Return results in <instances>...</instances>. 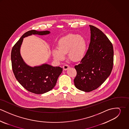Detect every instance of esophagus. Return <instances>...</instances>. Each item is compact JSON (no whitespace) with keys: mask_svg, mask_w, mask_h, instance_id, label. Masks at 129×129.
<instances>
[{"mask_svg":"<svg viewBox=\"0 0 129 129\" xmlns=\"http://www.w3.org/2000/svg\"><path fill=\"white\" fill-rule=\"evenodd\" d=\"M70 67L68 64H65V65H64V66H63V69L64 70L66 71V70H67L68 69H69Z\"/></svg>","mask_w":129,"mask_h":129,"instance_id":"1","label":"esophagus"}]
</instances>
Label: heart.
Instances as JSON below:
<instances>
[{
    "mask_svg": "<svg viewBox=\"0 0 129 129\" xmlns=\"http://www.w3.org/2000/svg\"><path fill=\"white\" fill-rule=\"evenodd\" d=\"M58 48L52 51L53 55L57 61L63 60L66 54L73 61L82 59L86 52L87 44L85 39L80 35L70 34L62 38L58 42Z\"/></svg>",
    "mask_w": 129,
    "mask_h": 129,
    "instance_id": "heart-1",
    "label": "heart"
}]
</instances>
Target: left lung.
I'll return each instance as SVG.
<instances>
[{"label":"left lung","mask_w":129,"mask_h":129,"mask_svg":"<svg viewBox=\"0 0 129 129\" xmlns=\"http://www.w3.org/2000/svg\"><path fill=\"white\" fill-rule=\"evenodd\" d=\"M90 28V42L88 49L80 63L75 66L76 76L75 86L84 92L98 88L109 77L113 66L114 51L112 44L98 28Z\"/></svg>","instance_id":"8db88e82"}]
</instances>
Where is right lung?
<instances>
[{
	"instance_id": "obj_1",
	"label": "right lung",
	"mask_w": 129,
	"mask_h": 129,
	"mask_svg": "<svg viewBox=\"0 0 129 129\" xmlns=\"http://www.w3.org/2000/svg\"><path fill=\"white\" fill-rule=\"evenodd\" d=\"M50 33L49 31H29L22 36L11 51L12 68L15 78L24 88L37 94L48 92L55 87L58 76L62 73V68L54 67L48 64L30 67L24 61L21 56L20 47L25 37L32 34L44 35Z\"/></svg>"
}]
</instances>
